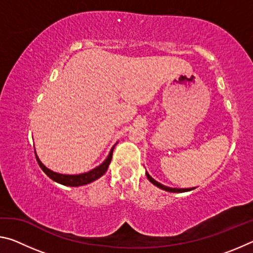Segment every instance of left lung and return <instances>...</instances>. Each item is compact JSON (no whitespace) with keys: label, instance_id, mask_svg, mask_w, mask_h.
<instances>
[{"label":"left lung","instance_id":"1","mask_svg":"<svg viewBox=\"0 0 253 253\" xmlns=\"http://www.w3.org/2000/svg\"><path fill=\"white\" fill-rule=\"evenodd\" d=\"M146 176H147V178L149 179V182L153 183L155 186L160 187V188H162V190H164V191L173 192V193H183V192H188V191H191V190H193V188H195V187H192V188H175V187H169V186L163 185V184H161V183H158L157 181H155V179H154L147 172H146Z\"/></svg>","mask_w":253,"mask_h":253}]
</instances>
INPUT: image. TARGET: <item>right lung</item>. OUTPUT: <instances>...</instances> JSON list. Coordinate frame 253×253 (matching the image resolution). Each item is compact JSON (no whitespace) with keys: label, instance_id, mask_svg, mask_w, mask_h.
<instances>
[{"label":"right lung","instance_id":"add662e5","mask_svg":"<svg viewBox=\"0 0 253 253\" xmlns=\"http://www.w3.org/2000/svg\"><path fill=\"white\" fill-rule=\"evenodd\" d=\"M113 151H114V147L110 149L108 156H107L106 160L102 162L99 166L92 169L91 170H89V172L81 173V174H74V175L53 172V170H51L46 168V166H44L43 163H42L40 161V158L38 157L37 153H36V157H37L38 164H39L41 169L43 170V172L48 175L51 179H53L54 182L62 184V185H66V186H83V185H85V184H89L93 181H96L97 178L101 177L102 175L107 172L108 166L110 164L111 157H113Z\"/></svg>","mask_w":253,"mask_h":253}]
</instances>
